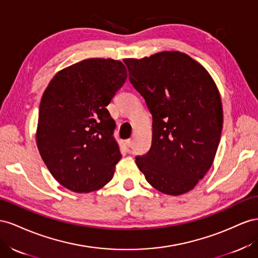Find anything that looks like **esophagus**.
<instances>
[{"label": "esophagus", "mask_w": 258, "mask_h": 258, "mask_svg": "<svg viewBox=\"0 0 258 258\" xmlns=\"http://www.w3.org/2000/svg\"><path fill=\"white\" fill-rule=\"evenodd\" d=\"M125 145H126L127 148H131L132 145H133V142H132V139H127V141L125 142Z\"/></svg>", "instance_id": "1"}]
</instances>
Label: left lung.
I'll list each match as a JSON object with an SVG mask.
<instances>
[{
    "mask_svg": "<svg viewBox=\"0 0 258 258\" xmlns=\"http://www.w3.org/2000/svg\"><path fill=\"white\" fill-rule=\"evenodd\" d=\"M123 61L152 114L151 148L136 164L160 192L186 194L209 172L222 135L223 105L215 81L179 50Z\"/></svg>",
    "mask_w": 258,
    "mask_h": 258,
    "instance_id": "left-lung-1",
    "label": "left lung"
}]
</instances>
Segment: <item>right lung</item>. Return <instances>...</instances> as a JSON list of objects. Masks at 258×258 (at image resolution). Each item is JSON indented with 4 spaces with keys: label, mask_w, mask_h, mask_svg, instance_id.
Segmentation results:
<instances>
[{
    "label": "right lung",
    "mask_w": 258,
    "mask_h": 258,
    "mask_svg": "<svg viewBox=\"0 0 258 258\" xmlns=\"http://www.w3.org/2000/svg\"><path fill=\"white\" fill-rule=\"evenodd\" d=\"M120 60L90 58L58 71L40 104L36 146L53 177L73 192L98 190L122 158L107 106L125 83Z\"/></svg>",
    "instance_id": "add662e5"
}]
</instances>
